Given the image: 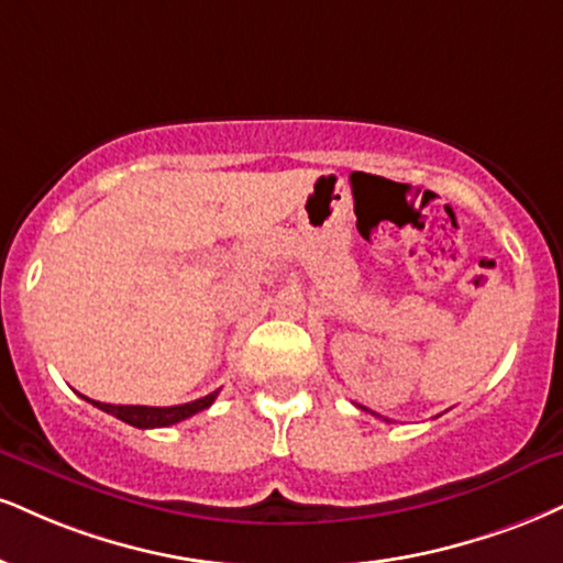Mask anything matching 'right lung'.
<instances>
[{
	"label": "right lung",
	"mask_w": 563,
	"mask_h": 563,
	"mask_svg": "<svg viewBox=\"0 0 563 563\" xmlns=\"http://www.w3.org/2000/svg\"><path fill=\"white\" fill-rule=\"evenodd\" d=\"M217 393H209V396L199 398V401H191V404H180V406H114V404H101V401H91V398H86V401H91L97 409L107 411V415L123 419V422L133 424V428H141V430H148V428H170V424H178L183 419L199 415V411L209 409V406L214 404Z\"/></svg>",
	"instance_id": "add662e5"
}]
</instances>
